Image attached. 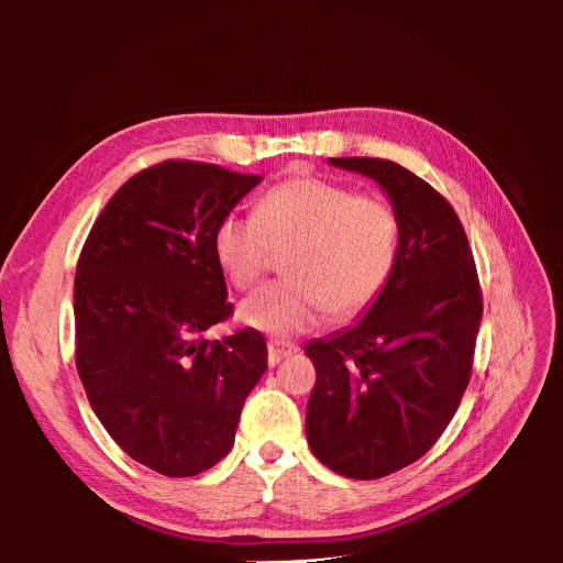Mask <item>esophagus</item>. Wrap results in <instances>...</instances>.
Returning a JSON list of instances; mask_svg holds the SVG:
<instances>
[{
    "mask_svg": "<svg viewBox=\"0 0 563 563\" xmlns=\"http://www.w3.org/2000/svg\"><path fill=\"white\" fill-rule=\"evenodd\" d=\"M297 353V345L290 343V341H283V339H271L268 341V363L275 367L278 365L283 357H288Z\"/></svg>",
    "mask_w": 563,
    "mask_h": 563,
    "instance_id": "34e87169",
    "label": "esophagus"
}]
</instances>
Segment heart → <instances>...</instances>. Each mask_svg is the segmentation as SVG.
I'll return each mask as SVG.
<instances>
[{
  "label": "heart",
  "mask_w": 563,
  "mask_h": 563,
  "mask_svg": "<svg viewBox=\"0 0 563 563\" xmlns=\"http://www.w3.org/2000/svg\"><path fill=\"white\" fill-rule=\"evenodd\" d=\"M397 212L379 198L319 176H297L273 186L256 202L254 218L227 214L212 236L214 258L234 288L249 290L288 254L275 283L239 305L246 327L292 336L331 317L363 314L385 292L399 261Z\"/></svg>",
  "instance_id": "1"
}]
</instances>
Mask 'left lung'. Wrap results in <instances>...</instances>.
<instances>
[{
	"mask_svg": "<svg viewBox=\"0 0 563 563\" xmlns=\"http://www.w3.org/2000/svg\"><path fill=\"white\" fill-rule=\"evenodd\" d=\"M385 190L401 227L399 261L361 321L314 339L307 404L314 457L349 479H379L433 448L470 385L482 292L464 227L433 186L404 166L329 159Z\"/></svg>",
	"mask_w": 563,
	"mask_h": 563,
	"instance_id": "obj_1",
	"label": "left lung"
}]
</instances>
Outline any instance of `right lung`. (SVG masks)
<instances>
[{
  "instance_id": "obj_1",
  "label": "right lung",
  "mask_w": 563,
  "mask_h": 563,
  "mask_svg": "<svg viewBox=\"0 0 563 563\" xmlns=\"http://www.w3.org/2000/svg\"><path fill=\"white\" fill-rule=\"evenodd\" d=\"M256 184L218 164H157L118 188L81 249L79 379L121 450L164 476H196L227 457L268 367L256 329L206 339L232 314L212 236Z\"/></svg>"
}]
</instances>
